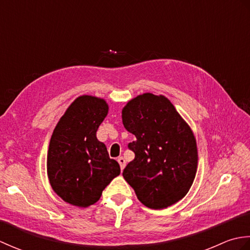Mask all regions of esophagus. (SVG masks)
<instances>
[{"instance_id": "34e87169", "label": "esophagus", "mask_w": 250, "mask_h": 250, "mask_svg": "<svg viewBox=\"0 0 250 250\" xmlns=\"http://www.w3.org/2000/svg\"><path fill=\"white\" fill-rule=\"evenodd\" d=\"M118 163H119V166H120V168L124 169L125 167V158H124V157H119V158H118Z\"/></svg>"}]
</instances>
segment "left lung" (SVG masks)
Returning <instances> with one entry per match:
<instances>
[{
	"label": "left lung",
	"mask_w": 250,
	"mask_h": 250,
	"mask_svg": "<svg viewBox=\"0 0 250 250\" xmlns=\"http://www.w3.org/2000/svg\"><path fill=\"white\" fill-rule=\"evenodd\" d=\"M122 122L136 137L128 144L135 158L122 175L137 199L152 209L182 200L195 177L198 150L192 131L173 104L163 95H139L122 109Z\"/></svg>",
	"instance_id": "8db88e82"
}]
</instances>
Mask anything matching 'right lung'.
<instances>
[{"mask_svg": "<svg viewBox=\"0 0 250 250\" xmlns=\"http://www.w3.org/2000/svg\"><path fill=\"white\" fill-rule=\"evenodd\" d=\"M107 111L104 100L83 95L71 104L52 133L48 178L55 192L72 205L94 204L120 174L119 163L109 158L105 144L97 139Z\"/></svg>", "mask_w": 250, "mask_h": 250, "instance_id": "obj_1", "label": "right lung"}]
</instances>
